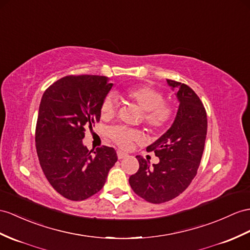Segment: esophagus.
Wrapping results in <instances>:
<instances>
[{
	"instance_id": "esophagus-1",
	"label": "esophagus",
	"mask_w": 250,
	"mask_h": 250,
	"mask_svg": "<svg viewBox=\"0 0 250 250\" xmlns=\"http://www.w3.org/2000/svg\"><path fill=\"white\" fill-rule=\"evenodd\" d=\"M117 155H118L119 159H123V158L127 157V154H125L124 151H121V150H118V151H117Z\"/></svg>"
}]
</instances>
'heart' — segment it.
Instances as JSON below:
<instances>
[{
    "instance_id": "heart-1",
    "label": "heart",
    "mask_w": 250,
    "mask_h": 250,
    "mask_svg": "<svg viewBox=\"0 0 250 250\" xmlns=\"http://www.w3.org/2000/svg\"><path fill=\"white\" fill-rule=\"evenodd\" d=\"M123 96L143 110V122L151 131H161L167 128L175 115L174 106L164 102L163 93L153 87H129L123 91ZM117 101L113 95H106L100 107L101 118L103 120L112 119L117 113ZM109 137L115 144L125 149L129 148L133 142L141 140L138 130L126 129L120 126L112 127L109 130Z\"/></svg>"
}]
</instances>
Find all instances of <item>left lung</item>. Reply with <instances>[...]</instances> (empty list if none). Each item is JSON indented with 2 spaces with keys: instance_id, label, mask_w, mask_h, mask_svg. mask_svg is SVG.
<instances>
[{
  "instance_id": "left-lung-1",
  "label": "left lung",
  "mask_w": 250,
  "mask_h": 250,
  "mask_svg": "<svg viewBox=\"0 0 250 250\" xmlns=\"http://www.w3.org/2000/svg\"><path fill=\"white\" fill-rule=\"evenodd\" d=\"M179 101L172 126L153 144L146 147L155 151L159 163L149 167L137 156L139 169L129 177L137 195L151 204L168 202L184 192L197 174L207 136V113L197 94L185 83L167 79Z\"/></svg>"
}]
</instances>
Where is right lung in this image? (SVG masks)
Returning <instances> with one entry per match:
<instances>
[{
    "mask_svg": "<svg viewBox=\"0 0 250 250\" xmlns=\"http://www.w3.org/2000/svg\"><path fill=\"white\" fill-rule=\"evenodd\" d=\"M112 86L106 76L69 75L42 95L36 149L48 182L70 200L87 199L99 192L118 160L112 147L103 146L92 155L83 144L86 128L100 122L102 101Z\"/></svg>",
    "mask_w": 250,
    "mask_h": 250,
    "instance_id": "obj_1",
    "label": "right lung"
}]
</instances>
